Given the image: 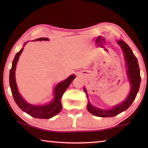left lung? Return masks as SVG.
Listing matches in <instances>:
<instances>
[{
	"label": "left lung",
	"instance_id": "1",
	"mask_svg": "<svg viewBox=\"0 0 148 148\" xmlns=\"http://www.w3.org/2000/svg\"><path fill=\"white\" fill-rule=\"evenodd\" d=\"M118 45L121 47L123 53L125 60V65L127 68V75L128 81L130 83V90L127 98L120 103L113 106L110 109H102L98 108L91 104L88 99V95L85 88H83L84 92L86 93L88 99L87 109L91 114L98 117H113L123 112L129 108L134 100L136 99L137 94L139 92L140 84V69L136 56L127 44L121 39L116 40Z\"/></svg>",
	"mask_w": 148,
	"mask_h": 148
}]
</instances>
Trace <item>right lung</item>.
Returning <instances> with one entry per match:
<instances>
[{"label": "right lung", "instance_id": "1", "mask_svg": "<svg viewBox=\"0 0 148 148\" xmlns=\"http://www.w3.org/2000/svg\"><path fill=\"white\" fill-rule=\"evenodd\" d=\"M49 40V39L48 38L40 37V38L34 40L32 41H41V40ZM27 42H25L23 48H21L20 51L16 54L12 63V67L10 70V72H9V85H10L12 95L13 96L15 102L16 103L19 108L25 112L27 113L28 114L36 118H51L58 114L61 111L62 108L61 102L62 97L65 92V90L71 84L72 81L76 78V76L74 74H72L64 81H61L56 84L54 90H53L54 98L48 103L44 105H33L27 102L20 95V93H19L17 84L16 82L15 71L20 56L23 51L24 46L26 45Z\"/></svg>", "mask_w": 148, "mask_h": 148}]
</instances>
